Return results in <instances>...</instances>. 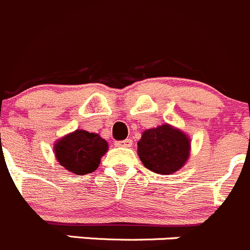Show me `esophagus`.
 Masks as SVG:
<instances>
[{
    "label": "esophagus",
    "mask_w": 250,
    "mask_h": 250,
    "mask_svg": "<svg viewBox=\"0 0 250 250\" xmlns=\"http://www.w3.org/2000/svg\"><path fill=\"white\" fill-rule=\"evenodd\" d=\"M115 146H118V147H131L132 146V141H131V139L123 140V141H116Z\"/></svg>",
    "instance_id": "esophagus-1"
}]
</instances>
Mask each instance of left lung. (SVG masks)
<instances>
[{
  "instance_id": "8db88e82",
  "label": "left lung",
  "mask_w": 250,
  "mask_h": 250,
  "mask_svg": "<svg viewBox=\"0 0 250 250\" xmlns=\"http://www.w3.org/2000/svg\"><path fill=\"white\" fill-rule=\"evenodd\" d=\"M137 153L147 169L158 174H173L189 158L190 139L182 130L163 124L144 131L137 142Z\"/></svg>"
}]
</instances>
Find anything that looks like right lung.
Wrapping results in <instances>:
<instances>
[{
	"label": "right lung",
	"instance_id": "1",
	"mask_svg": "<svg viewBox=\"0 0 250 250\" xmlns=\"http://www.w3.org/2000/svg\"><path fill=\"white\" fill-rule=\"evenodd\" d=\"M54 151L62 167L71 173L83 175L98 168L101 158L108 151V142L98 134L76 130L59 140Z\"/></svg>",
	"mask_w": 250,
	"mask_h": 250
}]
</instances>
